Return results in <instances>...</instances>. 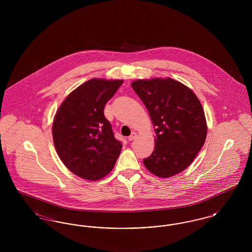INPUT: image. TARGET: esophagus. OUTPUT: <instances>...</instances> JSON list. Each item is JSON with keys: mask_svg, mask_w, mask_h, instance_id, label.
<instances>
[{"mask_svg": "<svg viewBox=\"0 0 252 252\" xmlns=\"http://www.w3.org/2000/svg\"><path fill=\"white\" fill-rule=\"evenodd\" d=\"M137 138V133L136 132H132L131 135L128 137V141H133Z\"/></svg>", "mask_w": 252, "mask_h": 252, "instance_id": "34e87169", "label": "esophagus"}]
</instances>
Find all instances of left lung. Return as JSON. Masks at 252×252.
Segmentation results:
<instances>
[{
  "label": "left lung",
  "mask_w": 252,
  "mask_h": 252,
  "mask_svg": "<svg viewBox=\"0 0 252 252\" xmlns=\"http://www.w3.org/2000/svg\"><path fill=\"white\" fill-rule=\"evenodd\" d=\"M147 108L156 133L155 148L144 159L146 169L161 179L188 167L207 137L203 108L190 88L173 78L138 79L131 83Z\"/></svg>",
  "instance_id": "1"
}]
</instances>
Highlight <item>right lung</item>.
<instances>
[{
  "mask_svg": "<svg viewBox=\"0 0 252 252\" xmlns=\"http://www.w3.org/2000/svg\"><path fill=\"white\" fill-rule=\"evenodd\" d=\"M124 80L92 78L77 87L58 109L53 141L64 165L77 177L95 181L106 177L120 155L104 108Z\"/></svg>",
  "mask_w": 252,
  "mask_h": 252,
  "instance_id": "obj_1",
  "label": "right lung"
}]
</instances>
